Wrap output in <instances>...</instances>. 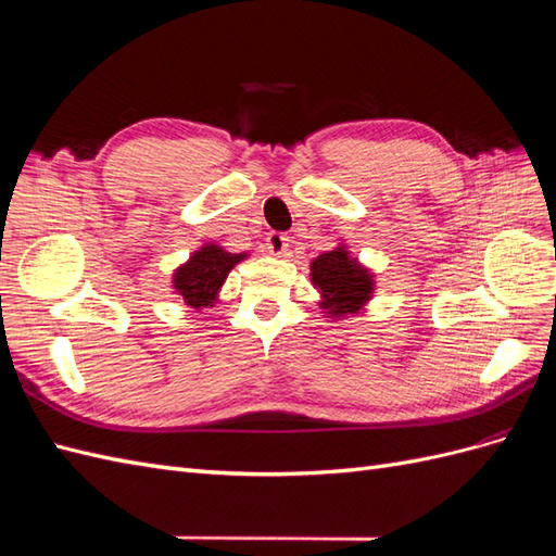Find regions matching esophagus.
<instances>
[{
  "instance_id": "1",
  "label": "esophagus",
  "mask_w": 556,
  "mask_h": 556,
  "mask_svg": "<svg viewBox=\"0 0 556 556\" xmlns=\"http://www.w3.org/2000/svg\"><path fill=\"white\" fill-rule=\"evenodd\" d=\"M266 248H268V252H271V255H285V250L290 248L288 233L271 231V233H268V237H266Z\"/></svg>"
}]
</instances>
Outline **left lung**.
<instances>
[{"label":"left lung","instance_id":"obj_1","mask_svg":"<svg viewBox=\"0 0 556 556\" xmlns=\"http://www.w3.org/2000/svg\"><path fill=\"white\" fill-rule=\"evenodd\" d=\"M311 278L323 292V308L329 315L357 313L374 292V276L348 257L343 248H336L311 262Z\"/></svg>","mask_w":556,"mask_h":556}]
</instances>
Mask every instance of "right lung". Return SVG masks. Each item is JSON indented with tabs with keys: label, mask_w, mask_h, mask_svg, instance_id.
<instances>
[{
	"label": "right lung",
	"mask_w": 556,
	"mask_h": 556,
	"mask_svg": "<svg viewBox=\"0 0 556 556\" xmlns=\"http://www.w3.org/2000/svg\"><path fill=\"white\" fill-rule=\"evenodd\" d=\"M243 257L245 255H231V252L217 245H204L194 252L188 264H182L174 274V288L188 306H211L227 274Z\"/></svg>",
	"instance_id": "right-lung-1"
}]
</instances>
